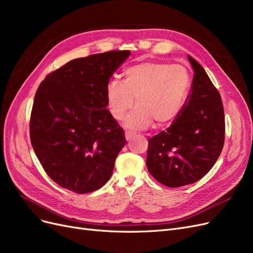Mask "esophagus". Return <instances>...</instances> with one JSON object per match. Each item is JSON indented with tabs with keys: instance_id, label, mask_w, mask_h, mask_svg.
Segmentation results:
<instances>
[{
	"instance_id": "obj_1",
	"label": "esophagus",
	"mask_w": 253,
	"mask_h": 253,
	"mask_svg": "<svg viewBox=\"0 0 253 253\" xmlns=\"http://www.w3.org/2000/svg\"><path fill=\"white\" fill-rule=\"evenodd\" d=\"M125 136H126V140H129V139L133 138V137L135 136V134L132 133V132H126Z\"/></svg>"
}]
</instances>
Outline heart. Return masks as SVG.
Returning a JSON list of instances; mask_svg holds the SVG:
<instances>
[{
	"label": "heart",
	"mask_w": 253,
	"mask_h": 253,
	"mask_svg": "<svg viewBox=\"0 0 253 253\" xmlns=\"http://www.w3.org/2000/svg\"><path fill=\"white\" fill-rule=\"evenodd\" d=\"M191 88V74L183 65L140 62L124 71V80H111L105 88L112 116L121 120L135 103L125 126L148 127L152 121L163 127L178 116Z\"/></svg>",
	"instance_id": "1"
}]
</instances>
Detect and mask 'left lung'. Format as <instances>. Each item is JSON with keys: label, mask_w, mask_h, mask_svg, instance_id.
Returning a JSON list of instances; mask_svg holds the SVG:
<instances>
[{"label": "left lung", "mask_w": 253, "mask_h": 253, "mask_svg": "<svg viewBox=\"0 0 253 253\" xmlns=\"http://www.w3.org/2000/svg\"><path fill=\"white\" fill-rule=\"evenodd\" d=\"M194 76L187 102L166 131L149 139L147 167L170 188L196 182L216 163L225 141L224 106L203 66L188 56Z\"/></svg>", "instance_id": "8db88e82"}]
</instances>
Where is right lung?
I'll use <instances>...</instances> for the list:
<instances>
[{
    "label": "right lung",
    "instance_id": "add662e5",
    "mask_svg": "<svg viewBox=\"0 0 253 253\" xmlns=\"http://www.w3.org/2000/svg\"><path fill=\"white\" fill-rule=\"evenodd\" d=\"M131 55L113 50L70 61L38 87L30 116V141L49 177L84 194L104 186L126 142L106 109L105 88Z\"/></svg>",
    "mask_w": 253,
    "mask_h": 253
}]
</instances>
